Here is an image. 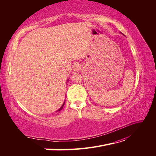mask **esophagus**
Masks as SVG:
<instances>
[{
	"instance_id": "1",
	"label": "esophagus",
	"mask_w": 156,
	"mask_h": 156,
	"mask_svg": "<svg viewBox=\"0 0 156 156\" xmlns=\"http://www.w3.org/2000/svg\"><path fill=\"white\" fill-rule=\"evenodd\" d=\"M81 69V65L79 64V63H76L73 66V70L75 72H79V71Z\"/></svg>"
}]
</instances>
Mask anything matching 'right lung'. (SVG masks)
Returning a JSON list of instances; mask_svg holds the SVG:
<instances>
[{"label":"right lung","mask_w":156,"mask_h":156,"mask_svg":"<svg viewBox=\"0 0 156 156\" xmlns=\"http://www.w3.org/2000/svg\"><path fill=\"white\" fill-rule=\"evenodd\" d=\"M64 103H65V101L64 102V103H63V104H62V105L60 107V108H59V109H58L57 111H56V112H58V111H61V110H62V108H63V106L64 105Z\"/></svg>","instance_id":"obj_1"}]
</instances>
